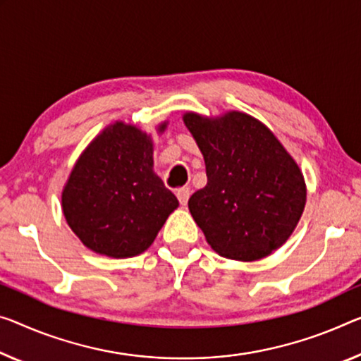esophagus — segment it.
Instances as JSON below:
<instances>
[{
	"instance_id": "esophagus-1",
	"label": "esophagus",
	"mask_w": 361,
	"mask_h": 361,
	"mask_svg": "<svg viewBox=\"0 0 361 361\" xmlns=\"http://www.w3.org/2000/svg\"><path fill=\"white\" fill-rule=\"evenodd\" d=\"M188 197H190V188L188 187H182L177 190V198H179L180 204H187Z\"/></svg>"
}]
</instances>
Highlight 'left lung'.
I'll use <instances>...</instances> for the list:
<instances>
[{
	"instance_id": "8db88e82",
	"label": "left lung",
	"mask_w": 361,
	"mask_h": 361,
	"mask_svg": "<svg viewBox=\"0 0 361 361\" xmlns=\"http://www.w3.org/2000/svg\"><path fill=\"white\" fill-rule=\"evenodd\" d=\"M208 182L188 209L214 252L255 262L274 252L295 229L307 188L297 163L268 127L237 113L207 119L187 113Z\"/></svg>"
}]
</instances>
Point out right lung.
Instances as JSON below:
<instances>
[{"instance_id":"right-lung-1","label":"right lung","mask_w":361,"mask_h":361,"mask_svg":"<svg viewBox=\"0 0 361 361\" xmlns=\"http://www.w3.org/2000/svg\"><path fill=\"white\" fill-rule=\"evenodd\" d=\"M166 123L159 126V132ZM179 202L153 173V143L134 126L104 129L69 176L63 212L90 250L113 258L145 252Z\"/></svg>"}]
</instances>
